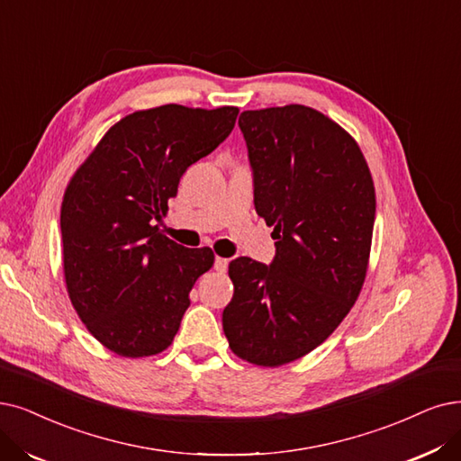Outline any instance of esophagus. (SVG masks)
I'll return each instance as SVG.
<instances>
[{"mask_svg": "<svg viewBox=\"0 0 461 461\" xmlns=\"http://www.w3.org/2000/svg\"><path fill=\"white\" fill-rule=\"evenodd\" d=\"M213 267L217 272H225L229 268V259H225V257H215Z\"/></svg>", "mask_w": 461, "mask_h": 461, "instance_id": "34e87169", "label": "esophagus"}]
</instances>
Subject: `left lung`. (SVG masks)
Masks as SVG:
<instances>
[{"label":"left lung","mask_w":461,"mask_h":461,"mask_svg":"<svg viewBox=\"0 0 461 461\" xmlns=\"http://www.w3.org/2000/svg\"><path fill=\"white\" fill-rule=\"evenodd\" d=\"M255 210L274 227L270 267L229 265L223 330L232 352L280 366L318 348L357 301L369 267L375 183L357 141L316 109L291 104L238 119Z\"/></svg>","instance_id":"8db88e82"}]
</instances>
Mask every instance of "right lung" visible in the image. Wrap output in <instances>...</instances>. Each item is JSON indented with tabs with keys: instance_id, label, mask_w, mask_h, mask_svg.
Returning <instances> with one entry per match:
<instances>
[{
	"instance_id": "obj_1",
	"label": "right lung",
	"mask_w": 461,
	"mask_h": 461,
	"mask_svg": "<svg viewBox=\"0 0 461 461\" xmlns=\"http://www.w3.org/2000/svg\"><path fill=\"white\" fill-rule=\"evenodd\" d=\"M238 107L167 104L113 124L69 179L62 210L64 280L90 335L122 357L167 349L189 293L213 267L158 230L185 170L234 128Z\"/></svg>"
}]
</instances>
